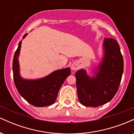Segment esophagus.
Wrapping results in <instances>:
<instances>
[{"label":"esophagus","instance_id":"obj_1","mask_svg":"<svg viewBox=\"0 0 134 134\" xmlns=\"http://www.w3.org/2000/svg\"><path fill=\"white\" fill-rule=\"evenodd\" d=\"M79 65L77 63H73L71 65V69L72 70H76L77 69H79Z\"/></svg>","mask_w":134,"mask_h":134}]
</instances>
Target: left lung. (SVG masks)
Listing matches in <instances>:
<instances>
[{
    "label": "left lung",
    "mask_w": 134,
    "mask_h": 134,
    "mask_svg": "<svg viewBox=\"0 0 134 134\" xmlns=\"http://www.w3.org/2000/svg\"><path fill=\"white\" fill-rule=\"evenodd\" d=\"M102 49L101 60L91 70L93 76L84 69L76 72L78 99L86 107H98L111 101L120 84L124 60L119 44L113 38H104Z\"/></svg>",
    "instance_id": "8db88e82"
}]
</instances>
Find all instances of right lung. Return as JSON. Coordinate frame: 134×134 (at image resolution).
Here are the masks:
<instances>
[{
	"mask_svg": "<svg viewBox=\"0 0 134 134\" xmlns=\"http://www.w3.org/2000/svg\"><path fill=\"white\" fill-rule=\"evenodd\" d=\"M27 34L23 36L24 39ZM21 43L18 44L13 58V71L14 84L21 96L29 103L36 107L52 105L55 103L58 91L65 80L71 73L69 67L52 72L48 76L39 79H24L21 76L19 56Z\"/></svg>",
	"mask_w": 134,
	"mask_h": 134,
	"instance_id": "1",
	"label": "right lung"
}]
</instances>
